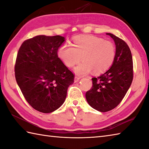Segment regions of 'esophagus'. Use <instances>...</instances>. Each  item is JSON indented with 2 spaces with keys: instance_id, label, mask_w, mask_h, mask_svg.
Wrapping results in <instances>:
<instances>
[{
  "instance_id": "obj_1",
  "label": "esophagus",
  "mask_w": 149,
  "mask_h": 149,
  "mask_svg": "<svg viewBox=\"0 0 149 149\" xmlns=\"http://www.w3.org/2000/svg\"><path fill=\"white\" fill-rule=\"evenodd\" d=\"M80 77H77V76H76V77H74V82H78V81L80 80Z\"/></svg>"
}]
</instances>
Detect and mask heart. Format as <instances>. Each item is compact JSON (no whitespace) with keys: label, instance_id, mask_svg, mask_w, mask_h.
Here are the masks:
<instances>
[{"label":"heart","instance_id":"b5f03b06","mask_svg":"<svg viewBox=\"0 0 149 149\" xmlns=\"http://www.w3.org/2000/svg\"><path fill=\"white\" fill-rule=\"evenodd\" d=\"M72 45L64 44L58 51V56L68 67H74L81 60L83 62L74 68L76 74L84 76L93 71L101 74L110 68L116 55V47L109 41L93 36H77Z\"/></svg>","mask_w":149,"mask_h":149}]
</instances>
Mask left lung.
Listing matches in <instances>:
<instances>
[{
    "label": "left lung",
    "instance_id": "obj_1",
    "mask_svg": "<svg viewBox=\"0 0 149 149\" xmlns=\"http://www.w3.org/2000/svg\"><path fill=\"white\" fill-rule=\"evenodd\" d=\"M116 47V55L110 69L97 78L86 98L93 108L100 112L110 111L119 104L133 80V60L130 49L125 41L110 33Z\"/></svg>",
    "mask_w": 149,
    "mask_h": 149
}]
</instances>
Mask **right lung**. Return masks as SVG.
<instances>
[{
  "instance_id": "right-lung-1",
  "label": "right lung",
  "mask_w": 149,
  "mask_h": 149,
  "mask_svg": "<svg viewBox=\"0 0 149 149\" xmlns=\"http://www.w3.org/2000/svg\"><path fill=\"white\" fill-rule=\"evenodd\" d=\"M64 41L60 36H37L24 41L17 56V83L29 104L42 113L60 108L74 82V74L58 56Z\"/></svg>"
}]
</instances>
